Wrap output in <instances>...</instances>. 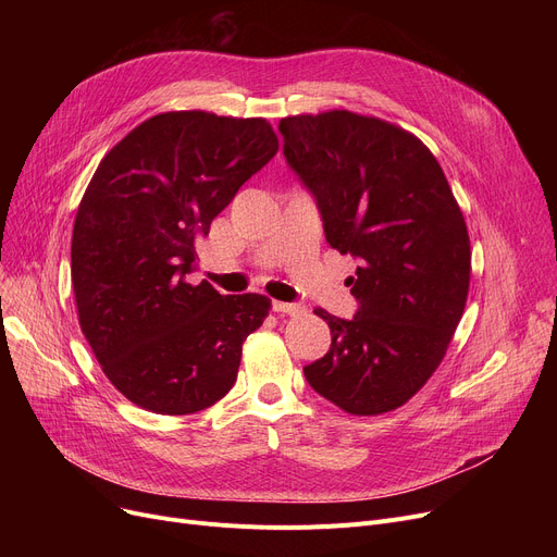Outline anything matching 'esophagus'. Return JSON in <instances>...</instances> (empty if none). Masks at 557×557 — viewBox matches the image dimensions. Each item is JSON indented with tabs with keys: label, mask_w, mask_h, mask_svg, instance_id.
Wrapping results in <instances>:
<instances>
[{
	"label": "esophagus",
	"mask_w": 557,
	"mask_h": 557,
	"mask_svg": "<svg viewBox=\"0 0 557 557\" xmlns=\"http://www.w3.org/2000/svg\"><path fill=\"white\" fill-rule=\"evenodd\" d=\"M273 311L288 313V315H300V313H305V305H300V302H273Z\"/></svg>",
	"instance_id": "1"
}]
</instances>
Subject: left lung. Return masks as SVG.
<instances>
[{
  "instance_id": "1",
  "label": "left lung",
  "mask_w": 557,
  "mask_h": 557,
  "mask_svg": "<svg viewBox=\"0 0 557 557\" xmlns=\"http://www.w3.org/2000/svg\"><path fill=\"white\" fill-rule=\"evenodd\" d=\"M277 128L327 244L359 259L347 277L355 318L313 311L332 345L305 366L307 382L352 416L393 411L426 384L460 323L472 269L462 212L426 146L376 116L332 110Z\"/></svg>"
}]
</instances>
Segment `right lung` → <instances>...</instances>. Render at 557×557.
I'll list each match as a JSON object with an SVG mask.
<instances>
[{"instance_id": "obj_1", "label": "right lung", "mask_w": 557, "mask_h": 557, "mask_svg": "<svg viewBox=\"0 0 557 557\" xmlns=\"http://www.w3.org/2000/svg\"><path fill=\"white\" fill-rule=\"evenodd\" d=\"M277 153L267 120L164 112L97 166L72 234L78 323L112 386L160 416H189L237 382L242 345L269 315L259 294L191 284L196 242Z\"/></svg>"}]
</instances>
